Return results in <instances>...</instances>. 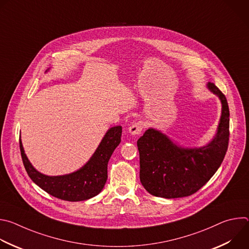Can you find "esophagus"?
Returning <instances> with one entry per match:
<instances>
[{
    "label": "esophagus",
    "instance_id": "1",
    "mask_svg": "<svg viewBox=\"0 0 249 249\" xmlns=\"http://www.w3.org/2000/svg\"><path fill=\"white\" fill-rule=\"evenodd\" d=\"M142 130H143V122L141 121H138V122H134L128 129L129 133L133 136H136V135H139L141 134Z\"/></svg>",
    "mask_w": 249,
    "mask_h": 249
}]
</instances>
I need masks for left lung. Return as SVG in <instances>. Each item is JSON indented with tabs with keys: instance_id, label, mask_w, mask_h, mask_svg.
Wrapping results in <instances>:
<instances>
[{
	"instance_id": "1",
	"label": "left lung",
	"mask_w": 249,
	"mask_h": 249,
	"mask_svg": "<svg viewBox=\"0 0 249 249\" xmlns=\"http://www.w3.org/2000/svg\"><path fill=\"white\" fill-rule=\"evenodd\" d=\"M207 89L222 104L217 132L208 144L185 148L155 128H149L137 141L140 180L150 194L166 199L190 196L203 187L222 164L229 146V105L214 84L208 83Z\"/></svg>"
}]
</instances>
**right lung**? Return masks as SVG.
<instances>
[{
	"instance_id": "add662e5",
	"label": "right lung",
	"mask_w": 249,
	"mask_h": 249,
	"mask_svg": "<svg viewBox=\"0 0 249 249\" xmlns=\"http://www.w3.org/2000/svg\"><path fill=\"white\" fill-rule=\"evenodd\" d=\"M121 134V126L109 128L86 164L74 172L56 176L43 174L31 164L19 139L23 165L31 180L50 195L70 202L89 200L101 192L107 180V164L120 144Z\"/></svg>"
}]
</instances>
